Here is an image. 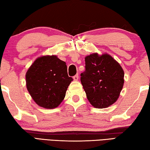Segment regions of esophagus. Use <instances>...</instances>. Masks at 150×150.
Segmentation results:
<instances>
[{"mask_svg":"<svg viewBox=\"0 0 150 150\" xmlns=\"http://www.w3.org/2000/svg\"><path fill=\"white\" fill-rule=\"evenodd\" d=\"M73 79H74V81H77L79 79V75H78V74L75 75V76H73Z\"/></svg>","mask_w":150,"mask_h":150,"instance_id":"1","label":"esophagus"}]
</instances>
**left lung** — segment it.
Returning <instances> with one entry per match:
<instances>
[{
	"label": "left lung",
	"instance_id": "1",
	"mask_svg": "<svg viewBox=\"0 0 150 150\" xmlns=\"http://www.w3.org/2000/svg\"><path fill=\"white\" fill-rule=\"evenodd\" d=\"M85 59V71L81 74V82L87 99L95 108L108 107L117 100L122 89V68L107 54L95 53Z\"/></svg>",
	"mask_w": 150,
	"mask_h": 150
}]
</instances>
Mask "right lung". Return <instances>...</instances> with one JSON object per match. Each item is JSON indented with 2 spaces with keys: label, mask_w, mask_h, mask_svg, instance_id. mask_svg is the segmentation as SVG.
<instances>
[{
  "label": "right lung",
  "mask_w": 150,
  "mask_h": 150,
  "mask_svg": "<svg viewBox=\"0 0 150 150\" xmlns=\"http://www.w3.org/2000/svg\"><path fill=\"white\" fill-rule=\"evenodd\" d=\"M73 81L66 63L56 55H45L34 61L26 74V87L35 103L52 109L59 106Z\"/></svg>",
  "instance_id": "1"
}]
</instances>
